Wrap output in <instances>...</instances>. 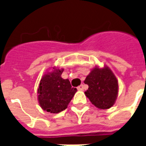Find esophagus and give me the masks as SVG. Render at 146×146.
I'll list each match as a JSON object with an SVG mask.
<instances>
[{"label": "esophagus", "instance_id": "34e87169", "mask_svg": "<svg viewBox=\"0 0 146 146\" xmlns=\"http://www.w3.org/2000/svg\"><path fill=\"white\" fill-rule=\"evenodd\" d=\"M77 89H78L79 91H83V90L84 89V84H80L79 87H77Z\"/></svg>", "mask_w": 146, "mask_h": 146}]
</instances>
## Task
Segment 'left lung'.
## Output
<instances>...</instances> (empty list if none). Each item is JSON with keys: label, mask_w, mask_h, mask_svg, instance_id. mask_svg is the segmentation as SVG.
I'll return each mask as SVG.
<instances>
[{"label": "left lung", "mask_w": 146, "mask_h": 146, "mask_svg": "<svg viewBox=\"0 0 146 146\" xmlns=\"http://www.w3.org/2000/svg\"><path fill=\"white\" fill-rule=\"evenodd\" d=\"M84 84L88 85L85 95L92 104L98 109L112 107L118 95V81L108 66L95 67L86 77Z\"/></svg>", "instance_id": "left-lung-1"}]
</instances>
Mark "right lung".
I'll list each match as a JSON object with an SVG mask.
<instances>
[{
  "label": "right lung",
  "mask_w": 146,
  "mask_h": 146,
  "mask_svg": "<svg viewBox=\"0 0 146 146\" xmlns=\"http://www.w3.org/2000/svg\"><path fill=\"white\" fill-rule=\"evenodd\" d=\"M63 70L54 67L51 72L42 76L37 89L40 106L51 113H58L66 110L77 92L72 88L70 80L62 78Z\"/></svg>",
  "instance_id": "1"
}]
</instances>
